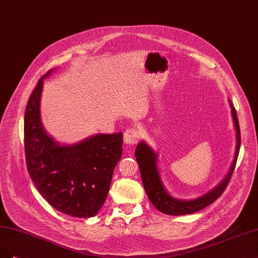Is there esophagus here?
Here are the masks:
<instances>
[{
	"instance_id": "34e87169",
	"label": "esophagus",
	"mask_w": 258,
	"mask_h": 258,
	"mask_svg": "<svg viewBox=\"0 0 258 258\" xmlns=\"http://www.w3.org/2000/svg\"><path fill=\"white\" fill-rule=\"evenodd\" d=\"M122 138H123V143L130 146V145H133V144L137 143L138 140L140 139V133L137 129L130 128V129H127L125 131Z\"/></svg>"
}]
</instances>
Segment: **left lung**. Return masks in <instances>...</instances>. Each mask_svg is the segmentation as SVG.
Listing matches in <instances>:
<instances>
[{"mask_svg":"<svg viewBox=\"0 0 258 258\" xmlns=\"http://www.w3.org/2000/svg\"><path fill=\"white\" fill-rule=\"evenodd\" d=\"M229 106L232 111V118L234 122V129L236 131V147H235V155L233 162L229 166V170L225 177L222 179L215 188H212L210 191L205 194L201 195L199 198L192 200H180L174 198L170 192L167 191L163 183L161 174L158 166V154L156 150L150 147L145 141H141L137 145L136 148V159L138 161L142 181L144 184V189L147 194L149 201L152 202L153 205L159 210L163 212L165 215L170 216H182V215H190L194 214L203 208L207 207L211 203H214L220 195L222 194L226 188V185L233 175L235 170L236 161L240 149V128H239V122L236 110L233 106L232 101L228 99Z\"/></svg>","mask_w":258,"mask_h":258,"instance_id":"left-lung-1","label":"left lung"}]
</instances>
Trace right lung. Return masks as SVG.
Listing matches in <instances>:
<instances>
[{"instance_id":"1","label":"right lung","mask_w":258,"mask_h":258,"mask_svg":"<svg viewBox=\"0 0 258 258\" xmlns=\"http://www.w3.org/2000/svg\"><path fill=\"white\" fill-rule=\"evenodd\" d=\"M26 104V166L42 198L61 214L95 217L108 197L114 168L122 154V133H97L74 144L59 143L44 129L40 115L43 80Z\"/></svg>"}]
</instances>
